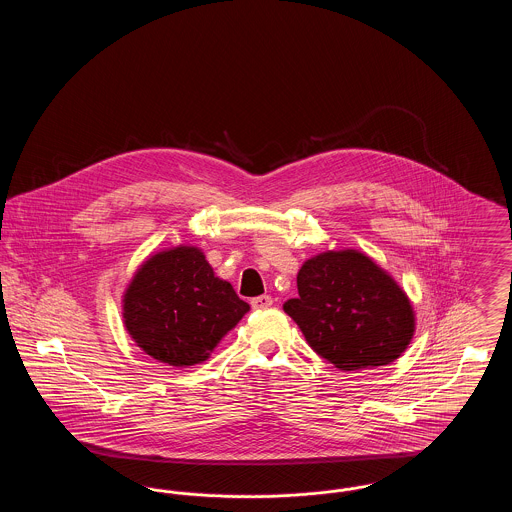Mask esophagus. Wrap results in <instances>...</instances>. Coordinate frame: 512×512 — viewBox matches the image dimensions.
<instances>
[{"instance_id": "esophagus-1", "label": "esophagus", "mask_w": 512, "mask_h": 512, "mask_svg": "<svg viewBox=\"0 0 512 512\" xmlns=\"http://www.w3.org/2000/svg\"><path fill=\"white\" fill-rule=\"evenodd\" d=\"M270 305H272V297H270V295H259V297H255V299L251 301V307H253L255 311L268 309Z\"/></svg>"}]
</instances>
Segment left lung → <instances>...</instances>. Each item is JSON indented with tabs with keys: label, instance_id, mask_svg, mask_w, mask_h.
Here are the masks:
<instances>
[{
	"label": "left lung",
	"instance_id": "left-lung-1",
	"mask_svg": "<svg viewBox=\"0 0 512 512\" xmlns=\"http://www.w3.org/2000/svg\"><path fill=\"white\" fill-rule=\"evenodd\" d=\"M297 292L284 311L340 370L390 365L413 340L409 295L363 251L332 249L307 259L297 272Z\"/></svg>",
	"mask_w": 512,
	"mask_h": 512
}]
</instances>
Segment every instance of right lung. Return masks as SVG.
Returning <instances> with one entry per match:
<instances>
[{"label": "right lung", "mask_w": 512, "mask_h": 512, "mask_svg": "<svg viewBox=\"0 0 512 512\" xmlns=\"http://www.w3.org/2000/svg\"><path fill=\"white\" fill-rule=\"evenodd\" d=\"M249 305L215 274L195 245L149 255L122 293V322L132 341L159 363L207 361Z\"/></svg>", "instance_id": "obj_1"}]
</instances>
